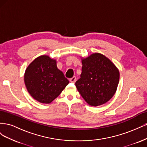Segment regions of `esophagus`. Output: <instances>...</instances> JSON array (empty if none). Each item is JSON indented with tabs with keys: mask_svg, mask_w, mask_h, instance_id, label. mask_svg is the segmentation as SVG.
<instances>
[{
	"mask_svg": "<svg viewBox=\"0 0 147 147\" xmlns=\"http://www.w3.org/2000/svg\"><path fill=\"white\" fill-rule=\"evenodd\" d=\"M76 80H77L76 77H73L72 78H71L70 79V82H72V83H75V82H76Z\"/></svg>",
	"mask_w": 147,
	"mask_h": 147,
	"instance_id": "34e87169",
	"label": "esophagus"
}]
</instances>
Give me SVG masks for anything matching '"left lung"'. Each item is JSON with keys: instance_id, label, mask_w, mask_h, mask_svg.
<instances>
[{"instance_id": "obj_1", "label": "left lung", "mask_w": 147, "mask_h": 147, "mask_svg": "<svg viewBox=\"0 0 147 147\" xmlns=\"http://www.w3.org/2000/svg\"><path fill=\"white\" fill-rule=\"evenodd\" d=\"M80 78L75 83L78 92L87 103L96 107L108 102L118 85L119 72L107 57L94 53L83 59Z\"/></svg>"}]
</instances>
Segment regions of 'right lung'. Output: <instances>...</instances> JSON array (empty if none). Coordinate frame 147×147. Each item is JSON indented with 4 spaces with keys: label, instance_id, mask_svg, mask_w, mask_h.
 <instances>
[{
    "label": "right lung",
    "instance_id": "add662e5",
    "mask_svg": "<svg viewBox=\"0 0 147 147\" xmlns=\"http://www.w3.org/2000/svg\"><path fill=\"white\" fill-rule=\"evenodd\" d=\"M24 83L34 99L41 103L50 104L69 82L57 68L56 60L43 55L37 57L26 69Z\"/></svg>",
    "mask_w": 147,
    "mask_h": 147
}]
</instances>
